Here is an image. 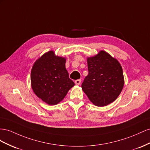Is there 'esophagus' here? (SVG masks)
Segmentation results:
<instances>
[{"label": "esophagus", "instance_id": "34e87169", "mask_svg": "<svg viewBox=\"0 0 150 150\" xmlns=\"http://www.w3.org/2000/svg\"><path fill=\"white\" fill-rule=\"evenodd\" d=\"M75 84H76V85H80V83H81V80H80V79L76 80L75 81Z\"/></svg>", "mask_w": 150, "mask_h": 150}]
</instances>
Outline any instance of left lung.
<instances>
[{"label": "left lung", "instance_id": "1", "mask_svg": "<svg viewBox=\"0 0 150 150\" xmlns=\"http://www.w3.org/2000/svg\"><path fill=\"white\" fill-rule=\"evenodd\" d=\"M88 74L82 84L83 91L97 106L113 102L121 92L125 81L122 67L104 51L87 58Z\"/></svg>", "mask_w": 150, "mask_h": 150}]
</instances>
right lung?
<instances>
[{
  "mask_svg": "<svg viewBox=\"0 0 150 150\" xmlns=\"http://www.w3.org/2000/svg\"><path fill=\"white\" fill-rule=\"evenodd\" d=\"M66 59L48 51L38 59L31 73V87L34 92L49 105L62 101L68 91L74 86L65 68Z\"/></svg>",
  "mask_w": 150,
  "mask_h": 150,
  "instance_id": "1",
  "label": "right lung"
}]
</instances>
